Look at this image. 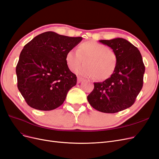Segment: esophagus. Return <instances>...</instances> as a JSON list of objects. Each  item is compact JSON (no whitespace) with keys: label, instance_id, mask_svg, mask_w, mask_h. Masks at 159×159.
<instances>
[{"label":"esophagus","instance_id":"obj_1","mask_svg":"<svg viewBox=\"0 0 159 159\" xmlns=\"http://www.w3.org/2000/svg\"><path fill=\"white\" fill-rule=\"evenodd\" d=\"M84 79L82 78H81V77H78V78H77V82H78V84H79V83H80L81 81H82Z\"/></svg>","mask_w":159,"mask_h":159}]
</instances>
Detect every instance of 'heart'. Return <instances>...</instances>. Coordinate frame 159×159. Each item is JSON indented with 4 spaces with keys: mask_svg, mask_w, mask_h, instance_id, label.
Returning <instances> with one entry per match:
<instances>
[{
    "mask_svg": "<svg viewBox=\"0 0 159 159\" xmlns=\"http://www.w3.org/2000/svg\"><path fill=\"white\" fill-rule=\"evenodd\" d=\"M84 60V64L75 70L80 75L94 77L105 80L113 74L117 66V56L113 50L95 41L84 42L77 51L71 49L66 52L65 61L70 70L75 69Z\"/></svg>",
    "mask_w": 159,
    "mask_h": 159,
    "instance_id": "obj_1",
    "label": "heart"
}]
</instances>
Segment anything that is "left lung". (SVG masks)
<instances>
[{
    "mask_svg": "<svg viewBox=\"0 0 159 159\" xmlns=\"http://www.w3.org/2000/svg\"><path fill=\"white\" fill-rule=\"evenodd\" d=\"M99 42L114 51L117 66L110 78L94 83L88 100L99 111L117 113L130 107L135 102L143 88L145 68L140 52L128 40L117 38Z\"/></svg>",
    "mask_w": 159,
    "mask_h": 159,
    "instance_id": "left-lung-1",
    "label": "left lung"
}]
</instances>
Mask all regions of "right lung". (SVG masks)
<instances>
[{
	"label": "right lung",
	"mask_w": 159,
	"mask_h": 159,
	"mask_svg": "<svg viewBox=\"0 0 159 159\" xmlns=\"http://www.w3.org/2000/svg\"><path fill=\"white\" fill-rule=\"evenodd\" d=\"M82 37L46 32L26 44L16 68L18 88L30 107L41 111L55 109L64 103L77 77L68 69L66 52Z\"/></svg>",
	"instance_id": "right-lung-1"
}]
</instances>
